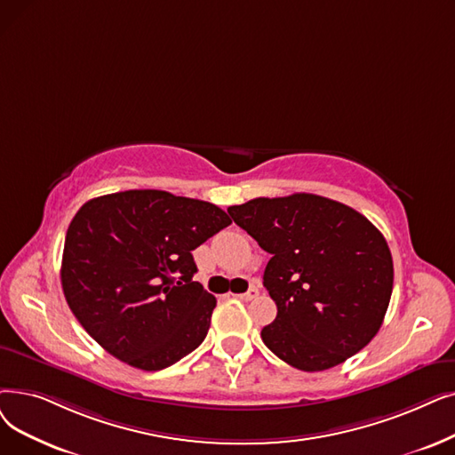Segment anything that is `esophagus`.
Listing matches in <instances>:
<instances>
[{
	"instance_id": "1",
	"label": "esophagus",
	"mask_w": 455,
	"mask_h": 455,
	"mask_svg": "<svg viewBox=\"0 0 455 455\" xmlns=\"http://www.w3.org/2000/svg\"><path fill=\"white\" fill-rule=\"evenodd\" d=\"M256 295H259V290L256 288H251V290H247L245 293H240V295H235V298H240L242 301H251V299H254Z\"/></svg>"
}]
</instances>
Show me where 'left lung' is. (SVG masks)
I'll return each mask as SVG.
<instances>
[{
    "instance_id": "obj_1",
    "label": "left lung",
    "mask_w": 455,
    "mask_h": 455,
    "mask_svg": "<svg viewBox=\"0 0 455 455\" xmlns=\"http://www.w3.org/2000/svg\"><path fill=\"white\" fill-rule=\"evenodd\" d=\"M228 213L271 254L264 286L276 318L262 329V340L276 357L322 371L378 334L394 266L383 234L363 213L312 193L260 196Z\"/></svg>"
}]
</instances>
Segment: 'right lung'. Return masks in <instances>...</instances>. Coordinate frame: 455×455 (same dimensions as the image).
<instances>
[{
    "instance_id": "obj_1",
    "label": "right lung",
    "mask_w": 455,
    "mask_h": 455,
    "mask_svg": "<svg viewBox=\"0 0 455 455\" xmlns=\"http://www.w3.org/2000/svg\"><path fill=\"white\" fill-rule=\"evenodd\" d=\"M215 204L160 189L87 201L68 225L61 284L77 322L118 361L156 371L206 339L215 298L191 251L228 227Z\"/></svg>"
}]
</instances>
